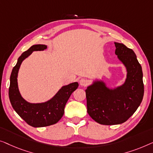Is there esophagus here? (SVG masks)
I'll use <instances>...</instances> for the list:
<instances>
[{
    "label": "esophagus",
    "instance_id": "obj_1",
    "mask_svg": "<svg viewBox=\"0 0 153 153\" xmlns=\"http://www.w3.org/2000/svg\"><path fill=\"white\" fill-rule=\"evenodd\" d=\"M87 84H88V81L86 79L82 78L79 79V85L81 86H86L87 85Z\"/></svg>",
    "mask_w": 153,
    "mask_h": 153
}]
</instances>
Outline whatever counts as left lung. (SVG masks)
Returning a JSON list of instances; mask_svg holds the SVG:
<instances>
[{"label":"left lung","instance_id":"left-lung-1","mask_svg":"<svg viewBox=\"0 0 153 153\" xmlns=\"http://www.w3.org/2000/svg\"><path fill=\"white\" fill-rule=\"evenodd\" d=\"M114 44L115 54L127 70L125 82L109 89L103 81L96 80L85 90L89 115L107 126L126 122L140 105L144 94L143 72L134 52L120 43Z\"/></svg>","mask_w":153,"mask_h":153}]
</instances>
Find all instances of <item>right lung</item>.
<instances>
[{
    "instance_id": "1",
    "label": "right lung",
    "mask_w": 153,
    "mask_h": 153,
    "mask_svg": "<svg viewBox=\"0 0 153 153\" xmlns=\"http://www.w3.org/2000/svg\"><path fill=\"white\" fill-rule=\"evenodd\" d=\"M47 46L33 45L19 57L16 66L13 68L10 76L9 98L13 109L27 124L34 128L49 126L61 119L64 113V107L71 94L78 87V83H71L63 86L53 97L45 102L30 103L21 96L17 82L19 68L22 62L33 51H44Z\"/></svg>"
}]
</instances>
